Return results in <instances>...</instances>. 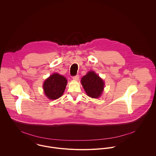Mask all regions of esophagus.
I'll list each match as a JSON object with an SVG mask.
<instances>
[{
    "label": "esophagus",
    "instance_id": "34e87169",
    "mask_svg": "<svg viewBox=\"0 0 156 156\" xmlns=\"http://www.w3.org/2000/svg\"><path fill=\"white\" fill-rule=\"evenodd\" d=\"M79 77H79V75L77 74L76 76H74L73 77V79L74 80H79Z\"/></svg>",
    "mask_w": 156,
    "mask_h": 156
}]
</instances>
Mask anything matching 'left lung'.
<instances>
[{
	"instance_id": "left-lung-1",
	"label": "left lung",
	"mask_w": 156,
	"mask_h": 156,
	"mask_svg": "<svg viewBox=\"0 0 156 156\" xmlns=\"http://www.w3.org/2000/svg\"><path fill=\"white\" fill-rule=\"evenodd\" d=\"M81 83L88 95L94 98H98L101 94L105 83L103 80L94 71H89L81 79Z\"/></svg>"
}]
</instances>
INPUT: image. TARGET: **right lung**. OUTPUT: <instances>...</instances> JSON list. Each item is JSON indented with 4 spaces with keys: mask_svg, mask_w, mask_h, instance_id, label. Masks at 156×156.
I'll use <instances>...</instances> for the list:
<instances>
[{
    "mask_svg": "<svg viewBox=\"0 0 156 156\" xmlns=\"http://www.w3.org/2000/svg\"><path fill=\"white\" fill-rule=\"evenodd\" d=\"M67 83V79L63 76L57 73L51 75L43 85L45 95L51 100L59 98L63 94Z\"/></svg>",
    "mask_w": 156,
    "mask_h": 156,
    "instance_id": "obj_1",
    "label": "right lung"
}]
</instances>
